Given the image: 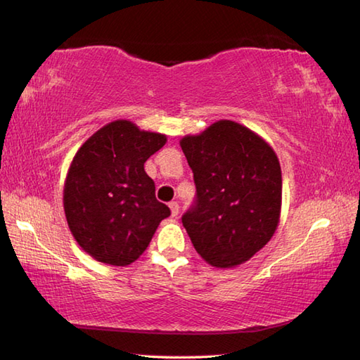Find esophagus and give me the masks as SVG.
Returning a JSON list of instances; mask_svg holds the SVG:
<instances>
[{
  "instance_id": "34e87169",
  "label": "esophagus",
  "mask_w": 360,
  "mask_h": 360,
  "mask_svg": "<svg viewBox=\"0 0 360 360\" xmlns=\"http://www.w3.org/2000/svg\"><path fill=\"white\" fill-rule=\"evenodd\" d=\"M168 207H170V210H172V217H176L179 213V204L176 201H172L170 204H168Z\"/></svg>"
}]
</instances>
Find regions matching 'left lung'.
<instances>
[{
	"label": "left lung",
	"instance_id": "obj_1",
	"mask_svg": "<svg viewBox=\"0 0 360 360\" xmlns=\"http://www.w3.org/2000/svg\"><path fill=\"white\" fill-rule=\"evenodd\" d=\"M179 145L196 184V205L182 217L196 252L221 269L246 263L280 223L281 168L274 148L226 119Z\"/></svg>",
	"mask_w": 360,
	"mask_h": 360
}]
</instances>
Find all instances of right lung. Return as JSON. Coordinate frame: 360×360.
<instances>
[{
    "instance_id": "obj_1",
    "label": "right lung",
    "mask_w": 360,
    "mask_h": 360,
    "mask_svg": "<svg viewBox=\"0 0 360 360\" xmlns=\"http://www.w3.org/2000/svg\"><path fill=\"white\" fill-rule=\"evenodd\" d=\"M167 142L119 119L89 136L75 153L63 187L68 227L96 262L128 266L139 258L170 209L155 196L143 164Z\"/></svg>"
}]
</instances>
